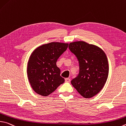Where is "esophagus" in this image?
<instances>
[{"label":"esophagus","instance_id":"esophagus-1","mask_svg":"<svg viewBox=\"0 0 126 126\" xmlns=\"http://www.w3.org/2000/svg\"><path fill=\"white\" fill-rule=\"evenodd\" d=\"M65 81L67 82V83H69L70 81V79L69 78H65Z\"/></svg>","mask_w":126,"mask_h":126}]
</instances>
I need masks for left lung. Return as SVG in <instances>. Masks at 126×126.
<instances>
[{
	"instance_id": "left-lung-1",
	"label": "left lung",
	"mask_w": 126,
	"mask_h": 126,
	"mask_svg": "<svg viewBox=\"0 0 126 126\" xmlns=\"http://www.w3.org/2000/svg\"><path fill=\"white\" fill-rule=\"evenodd\" d=\"M69 48L79 64V74L71 84L84 97L94 96L101 90L108 77L109 68L106 54L100 47L84 41L71 42Z\"/></svg>"
}]
</instances>
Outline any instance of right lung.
Instances as JSON below:
<instances>
[{"label":"right lung","instance_id":"1","mask_svg":"<svg viewBox=\"0 0 126 126\" xmlns=\"http://www.w3.org/2000/svg\"><path fill=\"white\" fill-rule=\"evenodd\" d=\"M68 46V43L51 42L40 46L31 54L27 76L32 88L38 94L49 95L64 82L56 62Z\"/></svg>","mask_w":126,"mask_h":126}]
</instances>
